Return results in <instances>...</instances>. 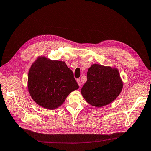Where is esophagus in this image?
Returning a JSON list of instances; mask_svg holds the SVG:
<instances>
[{
    "label": "esophagus",
    "mask_w": 151,
    "mask_h": 151,
    "mask_svg": "<svg viewBox=\"0 0 151 151\" xmlns=\"http://www.w3.org/2000/svg\"><path fill=\"white\" fill-rule=\"evenodd\" d=\"M77 84H79V86L81 87V85H82V83H81V80L80 79H77Z\"/></svg>",
    "instance_id": "obj_1"
}]
</instances>
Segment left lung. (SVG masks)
I'll return each mask as SVG.
<instances>
[{
  "label": "left lung",
  "mask_w": 151,
  "mask_h": 151,
  "mask_svg": "<svg viewBox=\"0 0 151 151\" xmlns=\"http://www.w3.org/2000/svg\"><path fill=\"white\" fill-rule=\"evenodd\" d=\"M123 83L116 68L93 64L88 68L87 81L81 89L86 101L102 107L111 103L121 93Z\"/></svg>",
  "instance_id": "8db88e82"
}]
</instances>
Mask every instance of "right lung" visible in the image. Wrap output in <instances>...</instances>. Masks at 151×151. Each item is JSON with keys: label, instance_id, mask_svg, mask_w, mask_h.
Listing matches in <instances>:
<instances>
[{"label": "right lung", "instance_id": "obj_1", "mask_svg": "<svg viewBox=\"0 0 151 151\" xmlns=\"http://www.w3.org/2000/svg\"><path fill=\"white\" fill-rule=\"evenodd\" d=\"M28 86L34 101L48 109L61 106L68 95L79 88L74 74L65 62L44 57L38 58L32 64Z\"/></svg>", "mask_w": 151, "mask_h": 151}]
</instances>
